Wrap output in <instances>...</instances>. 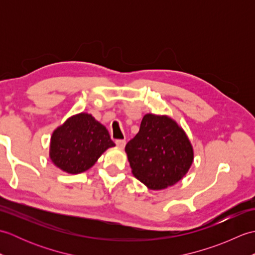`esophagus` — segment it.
<instances>
[{"instance_id": "obj_1", "label": "esophagus", "mask_w": 255, "mask_h": 255, "mask_svg": "<svg viewBox=\"0 0 255 255\" xmlns=\"http://www.w3.org/2000/svg\"><path fill=\"white\" fill-rule=\"evenodd\" d=\"M116 145L118 148H121V149H124L125 148V145H126V140H116Z\"/></svg>"}]
</instances>
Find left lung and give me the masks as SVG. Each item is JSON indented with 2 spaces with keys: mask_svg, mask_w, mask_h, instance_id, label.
Listing matches in <instances>:
<instances>
[{
  "mask_svg": "<svg viewBox=\"0 0 255 255\" xmlns=\"http://www.w3.org/2000/svg\"><path fill=\"white\" fill-rule=\"evenodd\" d=\"M125 151L133 176L153 191L182 180L194 160L187 134L166 115L145 114L139 132L126 144Z\"/></svg>",
  "mask_w": 255,
  "mask_h": 255,
  "instance_id": "left-lung-1",
  "label": "left lung"
}]
</instances>
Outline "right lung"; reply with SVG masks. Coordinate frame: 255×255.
<instances>
[{"instance_id": "obj_1", "label": "right lung", "mask_w": 255, "mask_h": 255, "mask_svg": "<svg viewBox=\"0 0 255 255\" xmlns=\"http://www.w3.org/2000/svg\"><path fill=\"white\" fill-rule=\"evenodd\" d=\"M115 147L105 126L88 113L68 118L52 132L49 156L69 174H79L95 164L108 148Z\"/></svg>"}]
</instances>
